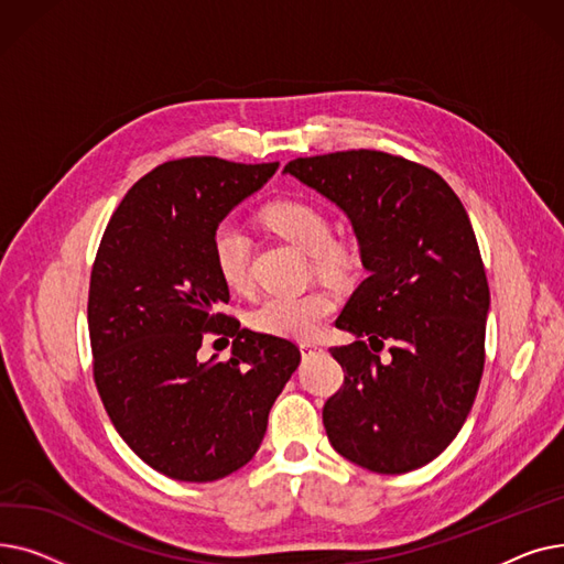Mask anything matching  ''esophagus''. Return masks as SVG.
Instances as JSON below:
<instances>
[{"mask_svg":"<svg viewBox=\"0 0 564 564\" xmlns=\"http://www.w3.org/2000/svg\"><path fill=\"white\" fill-rule=\"evenodd\" d=\"M317 347H319L317 343H308V340L300 343V349H302V354H304V357H308V354H313V351H315Z\"/></svg>","mask_w":564,"mask_h":564,"instance_id":"1","label":"esophagus"}]
</instances>
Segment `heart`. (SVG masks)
I'll use <instances>...</instances> for the list:
<instances>
[{
	"label": "heart",
	"instance_id": "1",
	"mask_svg": "<svg viewBox=\"0 0 564 564\" xmlns=\"http://www.w3.org/2000/svg\"><path fill=\"white\" fill-rule=\"evenodd\" d=\"M264 221L283 240L313 256L317 270L324 274H347L357 267L359 251L351 242L334 240L332 219L319 205L306 198H285L264 207ZM213 262L219 279L230 290H242L249 283L251 240L247 230L224 219L210 237ZM334 311L329 292L313 290L302 294H270L249 315L251 327L283 338H308L319 322Z\"/></svg>",
	"mask_w": 564,
	"mask_h": 564
}]
</instances>
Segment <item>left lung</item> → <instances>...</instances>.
Wrapping results in <instances>:
<instances>
[{
	"mask_svg": "<svg viewBox=\"0 0 564 564\" xmlns=\"http://www.w3.org/2000/svg\"><path fill=\"white\" fill-rule=\"evenodd\" d=\"M283 173L347 215L368 272L336 319L354 343L332 347L345 370L322 409L332 446L383 476L421 468L462 430L485 368L489 285L464 205L432 169L381 151L297 158Z\"/></svg>",
	"mask_w": 564,
	"mask_h": 564,
	"instance_id": "obj_1",
	"label": "left lung"
}]
</instances>
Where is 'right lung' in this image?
Here are the masks:
<instances>
[{"label":"right lung","mask_w":564,"mask_h":564,"mask_svg":"<svg viewBox=\"0 0 564 564\" xmlns=\"http://www.w3.org/2000/svg\"><path fill=\"white\" fill-rule=\"evenodd\" d=\"M279 162H164L111 215L88 288L94 377L116 432L155 470L213 482L242 468L302 354L292 340L242 329L221 313L210 237ZM235 337L228 362L203 365L202 334Z\"/></svg>","instance_id":"add662e5"}]
</instances>
